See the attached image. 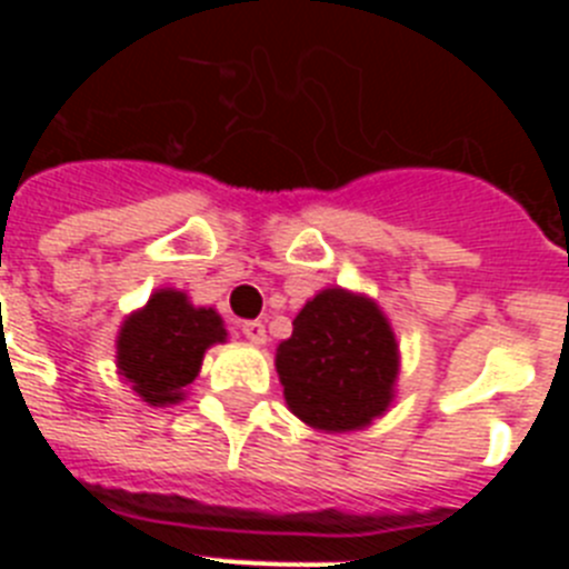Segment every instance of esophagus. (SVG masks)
Wrapping results in <instances>:
<instances>
[{"mask_svg": "<svg viewBox=\"0 0 569 569\" xmlns=\"http://www.w3.org/2000/svg\"><path fill=\"white\" fill-rule=\"evenodd\" d=\"M241 333H244V339L256 341V345H261L264 341V325L261 321H241Z\"/></svg>", "mask_w": 569, "mask_h": 569, "instance_id": "esophagus-1", "label": "esophagus"}]
</instances>
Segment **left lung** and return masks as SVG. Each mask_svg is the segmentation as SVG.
Segmentation results:
<instances>
[{"label": "left lung", "mask_w": 569, "mask_h": 569, "mask_svg": "<svg viewBox=\"0 0 569 569\" xmlns=\"http://www.w3.org/2000/svg\"><path fill=\"white\" fill-rule=\"evenodd\" d=\"M276 370L305 425L345 433L387 410L399 347L373 301L330 288L293 319V333L276 350Z\"/></svg>", "instance_id": "8db88e82"}]
</instances>
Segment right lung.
Segmentation results:
<instances>
[{
    "label": "right lung",
    "instance_id": "add662e5",
    "mask_svg": "<svg viewBox=\"0 0 569 569\" xmlns=\"http://www.w3.org/2000/svg\"><path fill=\"white\" fill-rule=\"evenodd\" d=\"M219 313L193 308L179 290H159L119 333V370L148 405H176L210 345L224 341Z\"/></svg>",
    "mask_w": 569,
    "mask_h": 569
}]
</instances>
